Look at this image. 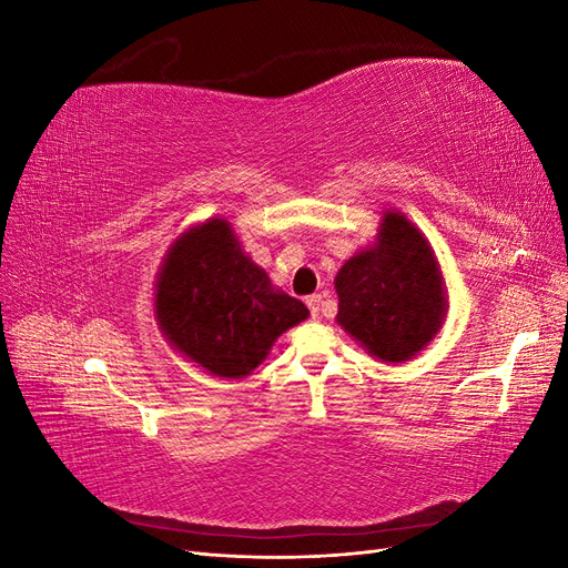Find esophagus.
Masks as SVG:
<instances>
[{
	"label": "esophagus",
	"mask_w": 568,
	"mask_h": 568,
	"mask_svg": "<svg viewBox=\"0 0 568 568\" xmlns=\"http://www.w3.org/2000/svg\"><path fill=\"white\" fill-rule=\"evenodd\" d=\"M305 303H307V307H311V317L313 320H317L320 317V307H322V296H307L305 298Z\"/></svg>",
	"instance_id": "esophagus-1"
}]
</instances>
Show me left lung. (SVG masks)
Listing matches in <instances>:
<instances>
[{"label": "left lung", "mask_w": 568, "mask_h": 568, "mask_svg": "<svg viewBox=\"0 0 568 568\" xmlns=\"http://www.w3.org/2000/svg\"><path fill=\"white\" fill-rule=\"evenodd\" d=\"M336 294V322L384 363L417 355L445 315L436 257L400 213H386L376 244L343 263Z\"/></svg>", "instance_id": "left-lung-1"}]
</instances>
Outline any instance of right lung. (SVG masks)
Returning a JSON list of instances; mask_svg holds the SVG:
<instances>
[{
	"instance_id": "obj_1",
	"label": "right lung",
	"mask_w": 568,
	"mask_h": 568,
	"mask_svg": "<svg viewBox=\"0 0 568 568\" xmlns=\"http://www.w3.org/2000/svg\"><path fill=\"white\" fill-rule=\"evenodd\" d=\"M156 317L168 341L199 367L242 379L263 363L274 338L307 317V307L274 291L230 222L215 217L170 248L156 284Z\"/></svg>"
}]
</instances>
